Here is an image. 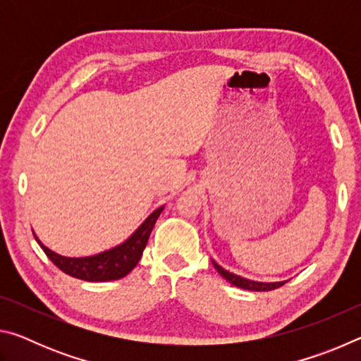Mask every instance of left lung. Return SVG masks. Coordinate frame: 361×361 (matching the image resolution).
<instances>
[{
    "label": "left lung",
    "mask_w": 361,
    "mask_h": 361,
    "mask_svg": "<svg viewBox=\"0 0 361 361\" xmlns=\"http://www.w3.org/2000/svg\"><path fill=\"white\" fill-rule=\"evenodd\" d=\"M213 266H215L216 271L221 274V276L231 282L232 285L239 286V288L243 290H252V291H271V290H276L280 288V286H283L286 282H274V283H262V282H253V280H247V279H242L239 276H234V274H231L228 271H224L221 266H218L216 262H213Z\"/></svg>",
    "instance_id": "8db88e82"
}]
</instances>
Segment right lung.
Listing matches in <instances>:
<instances>
[{
	"mask_svg": "<svg viewBox=\"0 0 361 361\" xmlns=\"http://www.w3.org/2000/svg\"><path fill=\"white\" fill-rule=\"evenodd\" d=\"M161 212L162 207L152 212L146 218V221L135 231V234L129 240L122 243V245L100 255L89 256V258H65V256L54 253L47 247L42 245L36 235L35 239L39 243L41 248L44 250L47 258L62 272L79 280H87V282H109V280L126 277L138 264L146 243H148L151 231L154 228Z\"/></svg>",
	"mask_w": 361,
	"mask_h": 361,
	"instance_id": "1",
	"label": "right lung"
}]
</instances>
